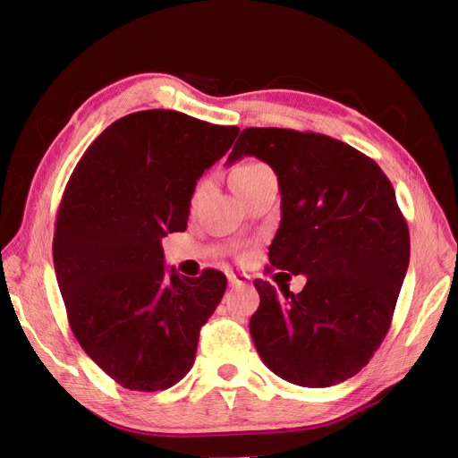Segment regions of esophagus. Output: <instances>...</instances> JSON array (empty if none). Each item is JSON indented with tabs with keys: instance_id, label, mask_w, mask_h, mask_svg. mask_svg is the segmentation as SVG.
I'll list each match as a JSON object with an SVG mask.
<instances>
[{
	"instance_id": "obj_1",
	"label": "esophagus",
	"mask_w": 458,
	"mask_h": 458,
	"mask_svg": "<svg viewBox=\"0 0 458 458\" xmlns=\"http://www.w3.org/2000/svg\"><path fill=\"white\" fill-rule=\"evenodd\" d=\"M227 280H229V285L233 287H239V285H247L249 284V276H242V274H227Z\"/></svg>"
}]
</instances>
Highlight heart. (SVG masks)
Segmentation results:
<instances>
[{"label":"heart","mask_w":458,"mask_h":458,"mask_svg":"<svg viewBox=\"0 0 458 458\" xmlns=\"http://www.w3.org/2000/svg\"><path fill=\"white\" fill-rule=\"evenodd\" d=\"M264 169H266V166L260 165V163H242V165H237L235 169L231 171V186H233V191H237L241 184H244V182L249 181V178H252L254 174H259Z\"/></svg>","instance_id":"obj_1"}]
</instances>
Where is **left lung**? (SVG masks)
<instances>
[{
  "mask_svg": "<svg viewBox=\"0 0 458 458\" xmlns=\"http://www.w3.org/2000/svg\"><path fill=\"white\" fill-rule=\"evenodd\" d=\"M247 155L272 166L282 192L270 264L307 276L297 295L254 280L252 342L284 381L338 385L385 340L408 270L410 233L394 188L373 159L322 133L247 128L227 165Z\"/></svg>",
  "mask_w": 458,
  "mask_h": 458,
  "instance_id": "left-lung-1",
  "label": "left lung"
}]
</instances>
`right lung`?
<instances>
[{
    "instance_id": "add662e5",
    "label": "right lung",
    "mask_w": 458,
    "mask_h": 458,
    "mask_svg": "<svg viewBox=\"0 0 458 458\" xmlns=\"http://www.w3.org/2000/svg\"><path fill=\"white\" fill-rule=\"evenodd\" d=\"M237 136V126L141 110L100 133L65 186L55 280L77 342L124 388L165 390L192 369L227 277L166 270L161 239L186 229L196 182Z\"/></svg>"
}]
</instances>
